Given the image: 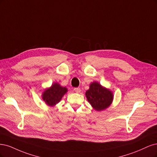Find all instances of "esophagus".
<instances>
[{
	"label": "esophagus",
	"mask_w": 157,
	"mask_h": 157,
	"mask_svg": "<svg viewBox=\"0 0 157 157\" xmlns=\"http://www.w3.org/2000/svg\"><path fill=\"white\" fill-rule=\"evenodd\" d=\"M74 91L75 92V93H79L80 91H81V89H80V88L79 87H76V88H74Z\"/></svg>",
	"instance_id": "esophagus-1"
}]
</instances>
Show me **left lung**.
Returning a JSON list of instances; mask_svg holds the SVG:
<instances>
[{
    "mask_svg": "<svg viewBox=\"0 0 157 157\" xmlns=\"http://www.w3.org/2000/svg\"><path fill=\"white\" fill-rule=\"evenodd\" d=\"M85 96L90 104L97 111H102L108 108L113 99V93L109 89L96 82L90 83Z\"/></svg>",
    "mask_w": 157,
    "mask_h": 157,
    "instance_id": "left-lung-1",
    "label": "left lung"
}]
</instances>
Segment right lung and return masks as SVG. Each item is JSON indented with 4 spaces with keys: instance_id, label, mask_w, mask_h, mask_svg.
I'll use <instances>...</instances> for the list:
<instances>
[{
    "instance_id": "right-lung-1",
    "label": "right lung",
    "mask_w": 157,
    "mask_h": 157,
    "mask_svg": "<svg viewBox=\"0 0 157 157\" xmlns=\"http://www.w3.org/2000/svg\"><path fill=\"white\" fill-rule=\"evenodd\" d=\"M67 90V87H62L58 83H54L43 92L42 99L48 105L53 107L60 102Z\"/></svg>"
}]
</instances>
